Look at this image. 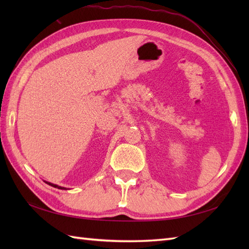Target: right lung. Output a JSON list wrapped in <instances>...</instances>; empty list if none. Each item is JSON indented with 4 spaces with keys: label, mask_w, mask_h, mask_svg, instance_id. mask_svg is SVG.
<instances>
[{
    "label": "right lung",
    "mask_w": 249,
    "mask_h": 249,
    "mask_svg": "<svg viewBox=\"0 0 249 249\" xmlns=\"http://www.w3.org/2000/svg\"><path fill=\"white\" fill-rule=\"evenodd\" d=\"M46 182V181H45ZM47 184L48 185H50V186H52V187H55V188H59V189H67L66 187H62V186H59V185H56V184H52V183H50V182H46Z\"/></svg>",
    "instance_id": "add662e5"
}]
</instances>
